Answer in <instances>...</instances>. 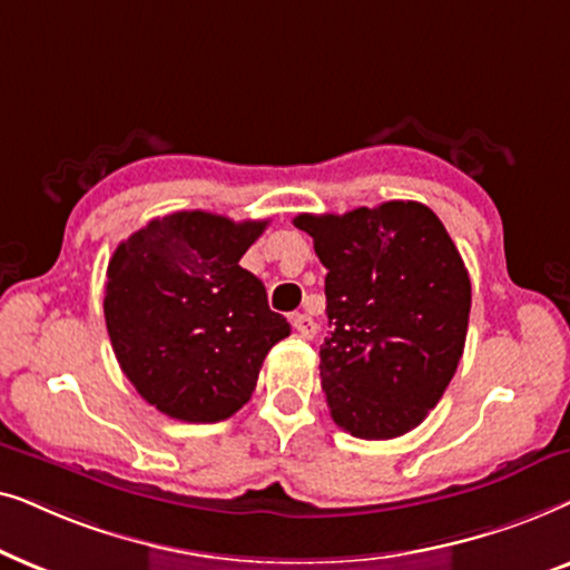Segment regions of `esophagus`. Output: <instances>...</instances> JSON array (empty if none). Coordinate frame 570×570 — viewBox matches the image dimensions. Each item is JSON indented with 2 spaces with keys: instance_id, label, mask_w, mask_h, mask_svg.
Listing matches in <instances>:
<instances>
[{
  "instance_id": "1",
  "label": "esophagus",
  "mask_w": 570,
  "mask_h": 570,
  "mask_svg": "<svg viewBox=\"0 0 570 570\" xmlns=\"http://www.w3.org/2000/svg\"><path fill=\"white\" fill-rule=\"evenodd\" d=\"M292 325H294V331H297L302 338H313L315 333H317L315 321L309 315H305V313H294L292 315Z\"/></svg>"
}]
</instances>
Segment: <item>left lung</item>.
<instances>
[{
    "mask_svg": "<svg viewBox=\"0 0 570 570\" xmlns=\"http://www.w3.org/2000/svg\"><path fill=\"white\" fill-rule=\"evenodd\" d=\"M294 226L328 268L321 381L333 422L362 440L414 430L456 373L472 309L449 232L414 200L299 214Z\"/></svg>",
    "mask_w": 570,
    "mask_h": 570,
    "instance_id": "obj_1",
    "label": "left lung"
}]
</instances>
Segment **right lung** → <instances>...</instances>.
<instances>
[{"instance_id":"obj_1","label":"right lung","mask_w":570,"mask_h":570,"mask_svg":"<svg viewBox=\"0 0 570 570\" xmlns=\"http://www.w3.org/2000/svg\"><path fill=\"white\" fill-rule=\"evenodd\" d=\"M265 226L177 210L114 249L104 297L114 354L135 391L171 420L239 412L265 354L292 333L263 281L239 265Z\"/></svg>"}]
</instances>
